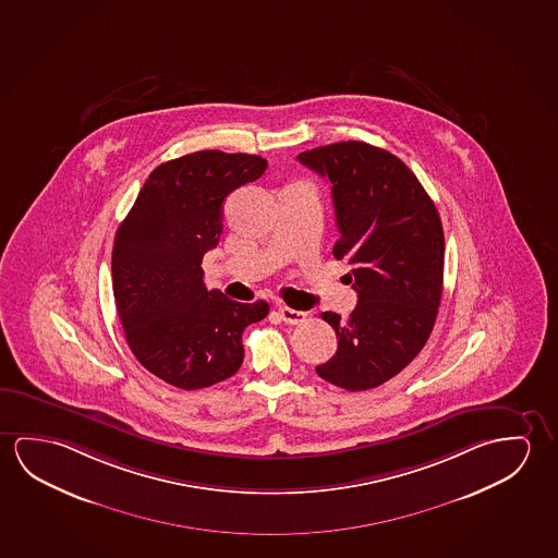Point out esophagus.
<instances>
[{"mask_svg":"<svg viewBox=\"0 0 558 558\" xmlns=\"http://www.w3.org/2000/svg\"><path fill=\"white\" fill-rule=\"evenodd\" d=\"M279 316L283 318L284 324L296 326V324H302V322L306 319V312H301V310H292L289 308V306H281V308H279Z\"/></svg>","mask_w":558,"mask_h":558,"instance_id":"obj_1","label":"esophagus"}]
</instances>
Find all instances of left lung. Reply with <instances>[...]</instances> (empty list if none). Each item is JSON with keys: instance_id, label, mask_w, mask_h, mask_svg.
I'll use <instances>...</instances> for the list:
<instances>
[{"instance_id": "1", "label": "left lung", "mask_w": 558, "mask_h": 558, "mask_svg": "<svg viewBox=\"0 0 558 558\" xmlns=\"http://www.w3.org/2000/svg\"><path fill=\"white\" fill-rule=\"evenodd\" d=\"M296 159L331 182L336 259L359 294L349 319L322 318L339 345L319 378L347 389L376 388L403 371L436 322L444 281V230L425 187L403 160L364 142L304 150Z\"/></svg>"}]
</instances>
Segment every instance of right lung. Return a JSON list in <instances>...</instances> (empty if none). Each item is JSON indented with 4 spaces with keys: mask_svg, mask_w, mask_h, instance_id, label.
Listing matches in <instances>:
<instances>
[{
    "mask_svg": "<svg viewBox=\"0 0 558 558\" xmlns=\"http://www.w3.org/2000/svg\"><path fill=\"white\" fill-rule=\"evenodd\" d=\"M267 160L197 150L150 172L116 232L112 289L125 341L157 378L180 389L227 380L244 361L242 333L266 301L207 291L202 259L219 244L222 202L262 177Z\"/></svg>",
    "mask_w": 558,
    "mask_h": 558,
    "instance_id": "right-lung-1",
    "label": "right lung"
}]
</instances>
